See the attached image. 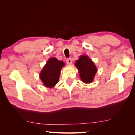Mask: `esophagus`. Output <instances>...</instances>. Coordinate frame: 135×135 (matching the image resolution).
<instances>
[{
  "instance_id": "1",
  "label": "esophagus",
  "mask_w": 135,
  "mask_h": 135,
  "mask_svg": "<svg viewBox=\"0 0 135 135\" xmlns=\"http://www.w3.org/2000/svg\"><path fill=\"white\" fill-rule=\"evenodd\" d=\"M66 62H67L68 64H71L72 63L71 58H68L67 60H66Z\"/></svg>"
}]
</instances>
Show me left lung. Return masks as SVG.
I'll use <instances>...</instances> for the list:
<instances>
[{
  "mask_svg": "<svg viewBox=\"0 0 135 135\" xmlns=\"http://www.w3.org/2000/svg\"><path fill=\"white\" fill-rule=\"evenodd\" d=\"M79 72L80 79L84 83L92 82L97 72L94 62L86 55L81 56L75 63Z\"/></svg>",
  "mask_w": 135,
  "mask_h": 135,
  "instance_id": "8db88e82",
  "label": "left lung"
}]
</instances>
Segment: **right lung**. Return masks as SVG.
I'll list each match as a JSON object with an SVG mask.
<instances>
[{
    "label": "right lung",
    "mask_w": 135,
    "mask_h": 135,
    "mask_svg": "<svg viewBox=\"0 0 135 135\" xmlns=\"http://www.w3.org/2000/svg\"><path fill=\"white\" fill-rule=\"evenodd\" d=\"M64 66L62 61L55 58H50L40 74V78L44 85L49 88L53 87L58 82L60 71Z\"/></svg>",
    "instance_id": "right-lung-1"
}]
</instances>
